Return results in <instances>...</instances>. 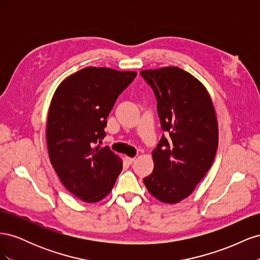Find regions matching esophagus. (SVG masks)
<instances>
[{
    "label": "esophagus",
    "mask_w": 260,
    "mask_h": 260,
    "mask_svg": "<svg viewBox=\"0 0 260 260\" xmlns=\"http://www.w3.org/2000/svg\"><path fill=\"white\" fill-rule=\"evenodd\" d=\"M125 160H127V162L128 164H133V162H135V160H136V157H125Z\"/></svg>",
    "instance_id": "1"
}]
</instances>
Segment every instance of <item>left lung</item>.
<instances>
[{
    "label": "left lung",
    "mask_w": 260,
    "mask_h": 260,
    "mask_svg": "<svg viewBox=\"0 0 260 260\" xmlns=\"http://www.w3.org/2000/svg\"><path fill=\"white\" fill-rule=\"evenodd\" d=\"M154 91L161 129L154 149V170L143 182L158 201L187 198L210 169L218 146V122L209 94L195 77L179 67L142 70Z\"/></svg>",
    "instance_id": "obj_1"
}]
</instances>
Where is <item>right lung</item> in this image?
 Listing matches in <instances>:
<instances>
[{
	"mask_svg": "<svg viewBox=\"0 0 260 260\" xmlns=\"http://www.w3.org/2000/svg\"><path fill=\"white\" fill-rule=\"evenodd\" d=\"M135 72L85 67L55 91L46 123L51 164L67 190L86 203L103 200L122 170L104 139L107 117Z\"/></svg>",
	"mask_w": 260,
	"mask_h": 260,
	"instance_id": "right-lung-1",
	"label": "right lung"
}]
</instances>
